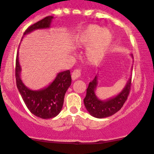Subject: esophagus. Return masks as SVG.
Returning <instances> with one entry per match:
<instances>
[{"mask_svg":"<svg viewBox=\"0 0 154 154\" xmlns=\"http://www.w3.org/2000/svg\"><path fill=\"white\" fill-rule=\"evenodd\" d=\"M80 74H81V72H80V70H74L71 74V77H72L73 80H77V78L80 77Z\"/></svg>","mask_w":154,"mask_h":154,"instance_id":"1","label":"esophagus"}]
</instances>
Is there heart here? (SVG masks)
Masks as SVG:
<instances>
[{"mask_svg":"<svg viewBox=\"0 0 154 154\" xmlns=\"http://www.w3.org/2000/svg\"><path fill=\"white\" fill-rule=\"evenodd\" d=\"M112 42V34L107 29L98 25H90L77 34L75 45L86 48L84 56L90 64H98L103 61Z\"/></svg>","mask_w":154,"mask_h":154,"instance_id":"obj_1","label":"heart"}]
</instances>
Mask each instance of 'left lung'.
<instances>
[{
	"label": "left lung",
	"instance_id": "left-lung-1",
	"mask_svg": "<svg viewBox=\"0 0 154 154\" xmlns=\"http://www.w3.org/2000/svg\"><path fill=\"white\" fill-rule=\"evenodd\" d=\"M132 57V54H131ZM132 70V67H131ZM131 82V76L126 82L123 89L117 95L107 100H100L97 97L96 90L98 86V74L92 82H90L87 89V95L84 100V106L92 116L97 119L109 117L121 109L125 103L129 94Z\"/></svg>",
	"mask_w": 154,
	"mask_h": 154
}]
</instances>
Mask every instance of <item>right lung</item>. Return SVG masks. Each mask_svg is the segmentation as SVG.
<instances>
[{
    "label": "right lung",
    "mask_w": 154,
    "mask_h": 154,
    "mask_svg": "<svg viewBox=\"0 0 154 154\" xmlns=\"http://www.w3.org/2000/svg\"><path fill=\"white\" fill-rule=\"evenodd\" d=\"M54 17L44 19L30 26L25 31V35L36 29H49ZM21 67L19 61V52L16 60V81L17 87L28 109L34 116L44 119L54 118L59 114L64 103V95L71 84L70 70L57 73L55 78L47 87L38 90H31L27 87L21 79Z\"/></svg>",
    "instance_id": "right-lung-1"
}]
</instances>
